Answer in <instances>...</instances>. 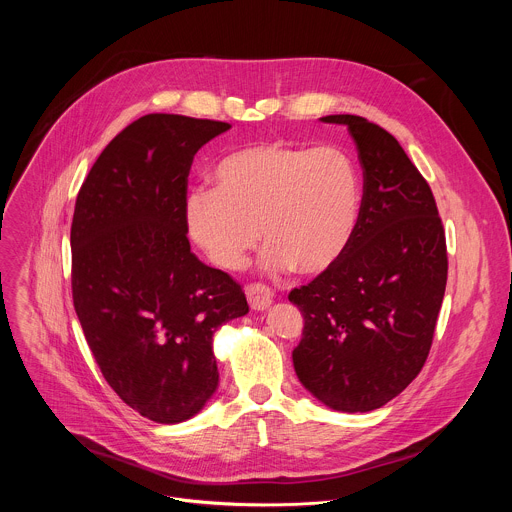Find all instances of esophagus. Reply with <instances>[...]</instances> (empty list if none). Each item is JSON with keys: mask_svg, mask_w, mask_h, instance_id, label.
Instances as JSON below:
<instances>
[{"mask_svg": "<svg viewBox=\"0 0 512 512\" xmlns=\"http://www.w3.org/2000/svg\"><path fill=\"white\" fill-rule=\"evenodd\" d=\"M247 300H249L251 310L261 312V310L269 308V304L273 302V291L263 283H253L247 287Z\"/></svg>", "mask_w": 512, "mask_h": 512, "instance_id": "34e87169", "label": "esophagus"}]
</instances>
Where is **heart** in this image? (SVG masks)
<instances>
[{"instance_id":"b5f03b06","label":"heart","mask_w":512,"mask_h":512,"mask_svg":"<svg viewBox=\"0 0 512 512\" xmlns=\"http://www.w3.org/2000/svg\"><path fill=\"white\" fill-rule=\"evenodd\" d=\"M212 180L214 190L186 198L184 221L190 239L225 269L241 267L261 233L265 267L302 273L330 269L352 241L362 184L338 145H249L218 162Z\"/></svg>"}]
</instances>
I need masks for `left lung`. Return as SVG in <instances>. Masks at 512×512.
Masks as SVG:
<instances>
[{"label":"left lung","instance_id":"obj_1","mask_svg":"<svg viewBox=\"0 0 512 512\" xmlns=\"http://www.w3.org/2000/svg\"><path fill=\"white\" fill-rule=\"evenodd\" d=\"M322 121L348 127L356 143L362 202L344 255L291 289L304 316L291 356L318 401L367 413L423 369L448 281L446 233L429 184L389 131L358 115Z\"/></svg>","mask_w":512,"mask_h":512}]
</instances>
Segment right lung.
<instances>
[{"instance_id": "add662e5", "label": "right lung", "mask_w": 512, "mask_h": 512, "mask_svg": "<svg viewBox=\"0 0 512 512\" xmlns=\"http://www.w3.org/2000/svg\"><path fill=\"white\" fill-rule=\"evenodd\" d=\"M223 121L152 113L127 125L81 186L70 227L72 302L109 387L156 423L194 417L218 387L214 332L249 312L184 221L196 152Z\"/></svg>"}]
</instances>
